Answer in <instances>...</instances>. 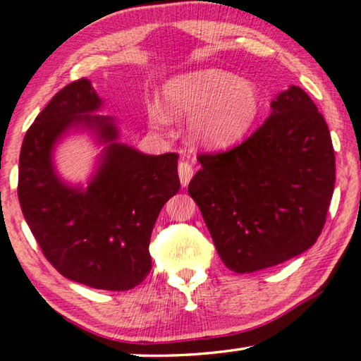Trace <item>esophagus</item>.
Wrapping results in <instances>:
<instances>
[{"label": "esophagus", "instance_id": "34e87169", "mask_svg": "<svg viewBox=\"0 0 361 361\" xmlns=\"http://www.w3.org/2000/svg\"><path fill=\"white\" fill-rule=\"evenodd\" d=\"M178 175H180V181L183 186H186L190 180L195 175V169H192V164L188 160H181L178 164Z\"/></svg>", "mask_w": 361, "mask_h": 361}]
</instances>
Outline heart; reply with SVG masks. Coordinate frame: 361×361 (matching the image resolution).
I'll list each match as a JSON object with an SVG mask.
<instances>
[{"instance_id":"obj_1","label":"heart","mask_w":361,"mask_h":361,"mask_svg":"<svg viewBox=\"0 0 361 361\" xmlns=\"http://www.w3.org/2000/svg\"><path fill=\"white\" fill-rule=\"evenodd\" d=\"M160 111L166 118H188L197 142L226 147L245 137L262 111L260 91L221 68L176 75L161 88Z\"/></svg>"}]
</instances>
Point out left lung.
Segmentation results:
<instances>
[{"label": "left lung", "instance_id": "left-lung-1", "mask_svg": "<svg viewBox=\"0 0 361 361\" xmlns=\"http://www.w3.org/2000/svg\"><path fill=\"white\" fill-rule=\"evenodd\" d=\"M188 192L227 268L252 273L301 255L321 235L335 185L331 132L291 86L242 144L200 154Z\"/></svg>", "mask_w": 361, "mask_h": 361}]
</instances>
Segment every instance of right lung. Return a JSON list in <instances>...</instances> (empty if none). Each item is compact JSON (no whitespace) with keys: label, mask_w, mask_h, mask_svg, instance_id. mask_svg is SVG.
I'll list each match as a JSON object with an SVG mask.
<instances>
[{"label":"right lung","mask_w":361,"mask_h":361,"mask_svg":"<svg viewBox=\"0 0 361 361\" xmlns=\"http://www.w3.org/2000/svg\"><path fill=\"white\" fill-rule=\"evenodd\" d=\"M99 104L86 78L49 101L24 137L18 196L30 232L60 275L96 289L126 291L152 270V229L180 190L178 154L144 155L116 144L111 119L90 114ZM83 122L98 125L102 138L111 142L86 192L62 185L49 161L56 137Z\"/></svg>","instance_id":"1"}]
</instances>
